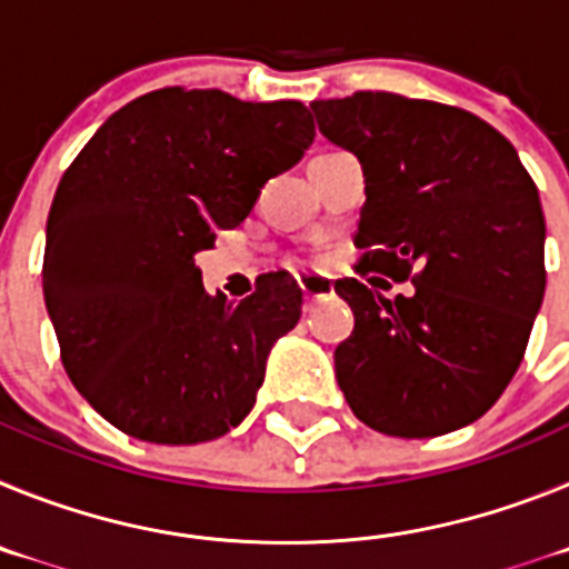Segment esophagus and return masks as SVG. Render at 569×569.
<instances>
[{
  "instance_id": "esophagus-1",
  "label": "esophagus",
  "mask_w": 569,
  "mask_h": 569,
  "mask_svg": "<svg viewBox=\"0 0 569 569\" xmlns=\"http://www.w3.org/2000/svg\"><path fill=\"white\" fill-rule=\"evenodd\" d=\"M299 290H301V296H305V299L313 301V299H321V296L333 293V281L321 279V276H301Z\"/></svg>"
}]
</instances>
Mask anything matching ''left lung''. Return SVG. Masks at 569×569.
Wrapping results in <instances>:
<instances>
[{"mask_svg": "<svg viewBox=\"0 0 569 569\" xmlns=\"http://www.w3.org/2000/svg\"><path fill=\"white\" fill-rule=\"evenodd\" d=\"M365 168L356 279L336 281L353 333L336 379L356 419L433 439L481 419L525 359L547 284L539 190L499 130L453 104L385 90L313 102ZM410 278L385 300L369 281Z\"/></svg>", "mask_w": 569, "mask_h": 569, "instance_id": "obj_1", "label": "left lung"}]
</instances>
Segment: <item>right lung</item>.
I'll use <instances>...</instances> for the list:
<instances>
[{
	"instance_id": "add662e5",
	"label": "right lung",
	"mask_w": 569,
	"mask_h": 569,
	"mask_svg": "<svg viewBox=\"0 0 569 569\" xmlns=\"http://www.w3.org/2000/svg\"><path fill=\"white\" fill-rule=\"evenodd\" d=\"M313 142L301 102L162 88L116 110L48 213L44 305L64 373L99 416L156 445L219 439L250 413L301 290L264 273L210 296L193 253L239 228L270 176Z\"/></svg>"
}]
</instances>
